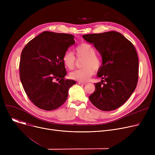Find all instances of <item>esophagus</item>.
<instances>
[{
	"label": "esophagus",
	"instance_id": "34e87169",
	"mask_svg": "<svg viewBox=\"0 0 155 155\" xmlns=\"http://www.w3.org/2000/svg\"><path fill=\"white\" fill-rule=\"evenodd\" d=\"M78 84L79 85H84L86 84L85 82H80V81H78Z\"/></svg>",
	"mask_w": 155,
	"mask_h": 155
}]
</instances>
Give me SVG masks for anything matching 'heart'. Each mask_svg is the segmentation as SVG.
Returning <instances> with one entry per match:
<instances>
[{"label":"heart","mask_w":155,"mask_h":155,"mask_svg":"<svg viewBox=\"0 0 155 155\" xmlns=\"http://www.w3.org/2000/svg\"><path fill=\"white\" fill-rule=\"evenodd\" d=\"M75 52L78 58H84L82 64L84 67L71 72L70 77L80 82H86L93 75L94 70H98L101 68V59L95 54L94 47L87 43L78 45L75 49ZM75 61V57L71 51H67L63 54V62L67 68L71 70L74 68Z\"/></svg>","instance_id":"heart-1"}]
</instances>
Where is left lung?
Returning a JSON list of instances; mask_svg holds the SVG:
<instances>
[{"mask_svg": "<svg viewBox=\"0 0 155 155\" xmlns=\"http://www.w3.org/2000/svg\"><path fill=\"white\" fill-rule=\"evenodd\" d=\"M82 38L95 46L102 60L97 75L102 80L94 84L95 90L89 100L101 110H115L127 101L136 87L139 63L136 49L116 31L84 35Z\"/></svg>", "mask_w": 155, "mask_h": 155, "instance_id": "8db88e82", "label": "left lung"}]
</instances>
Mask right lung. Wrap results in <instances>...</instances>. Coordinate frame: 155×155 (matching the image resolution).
I'll return each mask as SVG.
<instances>
[{
  "mask_svg": "<svg viewBox=\"0 0 155 155\" xmlns=\"http://www.w3.org/2000/svg\"><path fill=\"white\" fill-rule=\"evenodd\" d=\"M75 43L73 35L44 31L22 51L21 82L29 99L39 109L53 110L60 107L67 99L70 88L76 84L64 78L67 71L63 62V54Z\"/></svg>",
  "mask_w": 155,
  "mask_h": 155,
  "instance_id": "right-lung-1",
  "label": "right lung"
}]
</instances>
